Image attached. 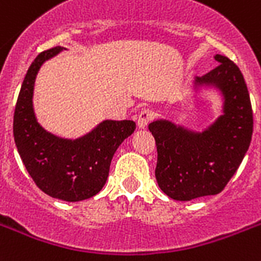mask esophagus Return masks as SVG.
<instances>
[{
	"mask_svg": "<svg viewBox=\"0 0 261 261\" xmlns=\"http://www.w3.org/2000/svg\"><path fill=\"white\" fill-rule=\"evenodd\" d=\"M152 118H154V112L151 110H143V111H141L137 119L138 128H146L147 124L152 120Z\"/></svg>",
	"mask_w": 261,
	"mask_h": 261,
	"instance_id": "esophagus-1",
	"label": "esophagus"
}]
</instances>
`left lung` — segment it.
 Listing matches in <instances>:
<instances>
[{
	"label": "left lung",
	"instance_id": "obj_1",
	"mask_svg": "<svg viewBox=\"0 0 261 261\" xmlns=\"http://www.w3.org/2000/svg\"><path fill=\"white\" fill-rule=\"evenodd\" d=\"M213 71L194 77L190 96L213 91L221 115L201 131L156 119L149 124L155 139V178L173 200L190 201L219 194L233 177L248 151L253 131L251 99L244 76L233 61L216 55Z\"/></svg>",
	"mask_w": 261,
	"mask_h": 261
}]
</instances>
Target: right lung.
Wrapping results in <instances>:
<instances>
[{"label":"right lung","instance_id":"1","mask_svg":"<svg viewBox=\"0 0 261 261\" xmlns=\"http://www.w3.org/2000/svg\"><path fill=\"white\" fill-rule=\"evenodd\" d=\"M65 48L55 46L36 57L28 69L14 110L17 151L32 179L48 196L77 202L100 192L122 142L135 130L133 120H103L76 139L46 131L36 118L33 91L42 64Z\"/></svg>","mask_w":261,"mask_h":261}]
</instances>
